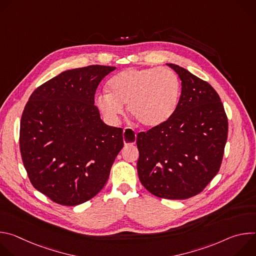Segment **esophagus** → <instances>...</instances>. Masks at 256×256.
Instances as JSON below:
<instances>
[{
    "instance_id": "34e87169",
    "label": "esophagus",
    "mask_w": 256,
    "mask_h": 256,
    "mask_svg": "<svg viewBox=\"0 0 256 256\" xmlns=\"http://www.w3.org/2000/svg\"><path fill=\"white\" fill-rule=\"evenodd\" d=\"M136 134L132 130L126 128L124 130V144H132L136 142Z\"/></svg>"
}]
</instances>
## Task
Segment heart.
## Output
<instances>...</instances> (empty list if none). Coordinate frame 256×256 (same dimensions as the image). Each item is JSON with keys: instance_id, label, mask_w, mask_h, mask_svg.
<instances>
[{"instance_id": "1", "label": "heart", "mask_w": 256, "mask_h": 256, "mask_svg": "<svg viewBox=\"0 0 256 256\" xmlns=\"http://www.w3.org/2000/svg\"><path fill=\"white\" fill-rule=\"evenodd\" d=\"M108 93L99 94L96 105L110 122H116L128 103L130 114L144 128H156L167 122L177 107L181 84L169 68H126L107 83Z\"/></svg>"}]
</instances>
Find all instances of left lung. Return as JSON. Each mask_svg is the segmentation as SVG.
Returning a JSON list of instances; mask_svg holds the SVG:
<instances>
[{
	"instance_id": "8db88e82",
	"label": "left lung",
	"mask_w": 256,
	"mask_h": 256,
	"mask_svg": "<svg viewBox=\"0 0 256 256\" xmlns=\"http://www.w3.org/2000/svg\"><path fill=\"white\" fill-rule=\"evenodd\" d=\"M181 95L172 116L138 132L140 181L152 194L186 200L198 194L220 169L228 120L220 96L206 81L174 64Z\"/></svg>"
}]
</instances>
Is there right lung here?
<instances>
[{
  "label": "right lung",
  "mask_w": 256,
  "mask_h": 256,
  "mask_svg": "<svg viewBox=\"0 0 256 256\" xmlns=\"http://www.w3.org/2000/svg\"><path fill=\"white\" fill-rule=\"evenodd\" d=\"M116 66L68 70L31 94L20 124V152L32 186L62 206H78L105 186L124 147L94 105L99 83Z\"/></svg>",
  "instance_id": "obj_1"
}]
</instances>
